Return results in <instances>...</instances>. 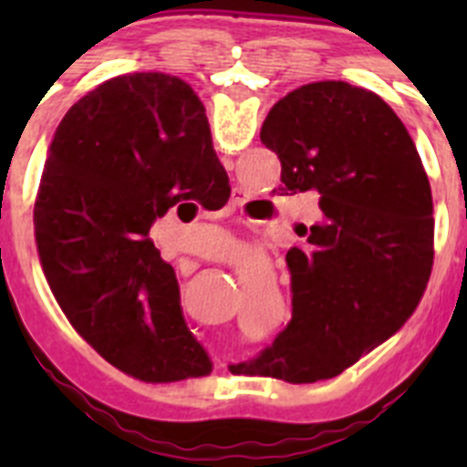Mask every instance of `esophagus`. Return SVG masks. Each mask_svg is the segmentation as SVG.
<instances>
[{"label": "esophagus", "mask_w": 467, "mask_h": 467, "mask_svg": "<svg viewBox=\"0 0 467 467\" xmlns=\"http://www.w3.org/2000/svg\"><path fill=\"white\" fill-rule=\"evenodd\" d=\"M234 196H236V201H241V196H243V192H238V189H236V193H234Z\"/></svg>", "instance_id": "esophagus-1"}]
</instances>
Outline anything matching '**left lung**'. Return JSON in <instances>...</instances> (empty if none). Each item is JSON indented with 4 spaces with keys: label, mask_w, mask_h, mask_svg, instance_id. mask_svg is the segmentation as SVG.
Here are the masks:
<instances>
[{
    "label": "left lung",
    "mask_w": 467,
    "mask_h": 467,
    "mask_svg": "<svg viewBox=\"0 0 467 467\" xmlns=\"http://www.w3.org/2000/svg\"><path fill=\"white\" fill-rule=\"evenodd\" d=\"M262 142L280 193H317L320 214L287 253L292 320L250 372L287 383L332 379L393 337L432 269V193L411 135L377 93L313 81L280 98Z\"/></svg>",
    "instance_id": "obj_1"
}]
</instances>
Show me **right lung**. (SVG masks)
<instances>
[{
    "mask_svg": "<svg viewBox=\"0 0 467 467\" xmlns=\"http://www.w3.org/2000/svg\"><path fill=\"white\" fill-rule=\"evenodd\" d=\"M203 102L163 72L121 74L69 107L35 203L41 269L72 327L107 362L147 383L213 372L184 325L156 217L229 201Z\"/></svg>",
    "mask_w": 467,
    "mask_h": 467,
    "instance_id": "add662e5",
    "label": "right lung"
}]
</instances>
